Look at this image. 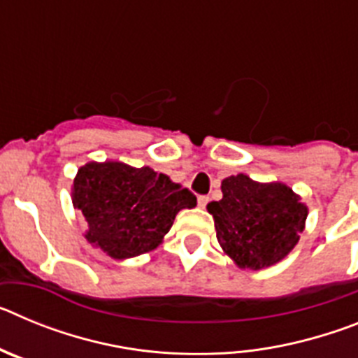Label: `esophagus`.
<instances>
[{"instance_id": "obj_1", "label": "esophagus", "mask_w": 358, "mask_h": 358, "mask_svg": "<svg viewBox=\"0 0 358 358\" xmlns=\"http://www.w3.org/2000/svg\"><path fill=\"white\" fill-rule=\"evenodd\" d=\"M197 201H199V206L206 208V204L210 202V197H208V195H199Z\"/></svg>"}]
</instances>
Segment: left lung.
<instances>
[{"label": "left lung", "instance_id": "8db88e82", "mask_svg": "<svg viewBox=\"0 0 358 358\" xmlns=\"http://www.w3.org/2000/svg\"><path fill=\"white\" fill-rule=\"evenodd\" d=\"M222 199L208 204L217 240L240 268L260 271L278 264L296 248L308 208L283 182H256L226 177Z\"/></svg>", "mask_w": 358, "mask_h": 358}]
</instances>
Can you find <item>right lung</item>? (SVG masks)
I'll use <instances>...</instances> for the list:
<instances>
[{
    "instance_id": "add662e5",
    "label": "right lung",
    "mask_w": 358,
    "mask_h": 358,
    "mask_svg": "<svg viewBox=\"0 0 358 358\" xmlns=\"http://www.w3.org/2000/svg\"><path fill=\"white\" fill-rule=\"evenodd\" d=\"M73 206L85 217L87 242L115 260H125L156 249L176 215L197 206V197L148 166L93 161L78 169Z\"/></svg>"
}]
</instances>
